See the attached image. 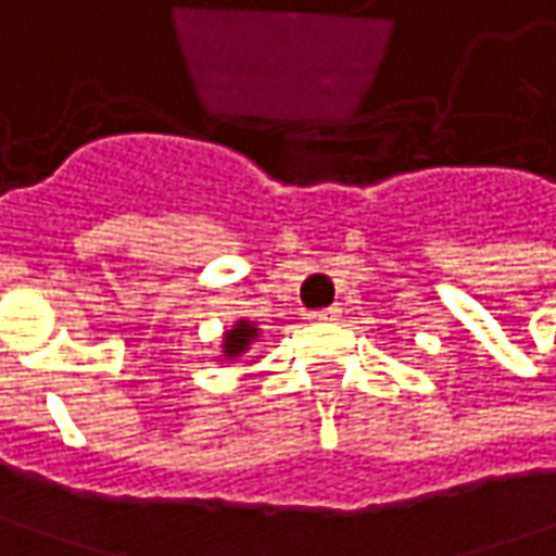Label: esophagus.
Segmentation results:
<instances>
[{
	"mask_svg": "<svg viewBox=\"0 0 556 556\" xmlns=\"http://www.w3.org/2000/svg\"><path fill=\"white\" fill-rule=\"evenodd\" d=\"M339 312L337 305H330V308H318V312H312V321H321V324H330V321H339Z\"/></svg>",
	"mask_w": 556,
	"mask_h": 556,
	"instance_id": "1",
	"label": "esophagus"
}]
</instances>
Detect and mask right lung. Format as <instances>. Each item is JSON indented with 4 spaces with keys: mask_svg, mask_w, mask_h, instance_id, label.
I'll return each mask as SVG.
<instances>
[{
    "mask_svg": "<svg viewBox=\"0 0 556 556\" xmlns=\"http://www.w3.org/2000/svg\"><path fill=\"white\" fill-rule=\"evenodd\" d=\"M260 337L263 333H260L256 324L248 321V318H238L229 330H223V345H219L217 361H238V357H244L260 342Z\"/></svg>",
    "mask_w": 556,
    "mask_h": 556,
    "instance_id": "right-lung-1",
    "label": "right lung"
}]
</instances>
